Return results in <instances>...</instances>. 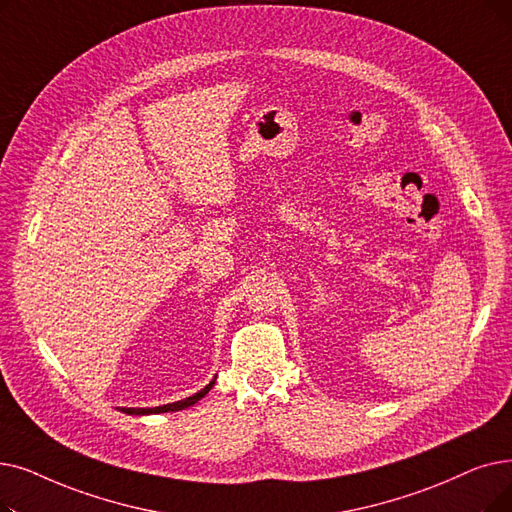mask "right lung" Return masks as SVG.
<instances>
[{"mask_svg":"<svg viewBox=\"0 0 512 512\" xmlns=\"http://www.w3.org/2000/svg\"><path fill=\"white\" fill-rule=\"evenodd\" d=\"M215 385V379L205 387V389H201L198 393H194V395H190V397H186V399H180V402H173V404H165V406H157V408H121V412H125V414H136V416H144V414H161V412H177V410H184V408H190V406H194L198 399H203L209 391H211V387Z\"/></svg>","mask_w":512,"mask_h":512,"instance_id":"obj_1","label":"right lung"}]
</instances>
